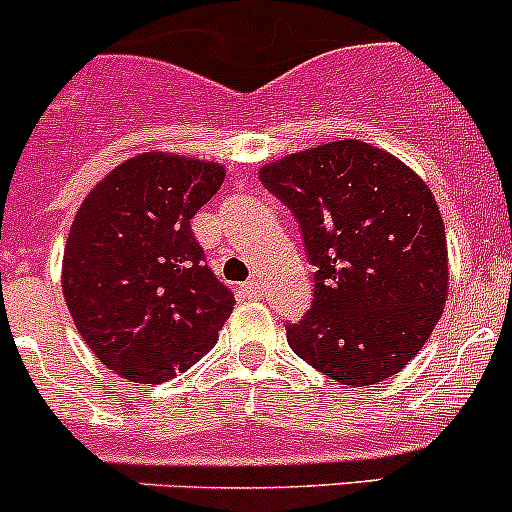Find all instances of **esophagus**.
Instances as JSON below:
<instances>
[{
	"instance_id": "34e87169",
	"label": "esophagus",
	"mask_w": 512,
	"mask_h": 512,
	"mask_svg": "<svg viewBox=\"0 0 512 512\" xmlns=\"http://www.w3.org/2000/svg\"><path fill=\"white\" fill-rule=\"evenodd\" d=\"M242 294H245L247 299H260L262 294H265V289H262V285L257 280H250L242 285Z\"/></svg>"
}]
</instances>
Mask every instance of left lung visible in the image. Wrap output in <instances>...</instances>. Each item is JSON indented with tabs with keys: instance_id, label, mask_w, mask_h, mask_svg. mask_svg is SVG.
I'll list each match as a JSON object with an SVG mask.
<instances>
[{
	"instance_id": "8db88e82",
	"label": "left lung",
	"mask_w": 512,
	"mask_h": 512,
	"mask_svg": "<svg viewBox=\"0 0 512 512\" xmlns=\"http://www.w3.org/2000/svg\"><path fill=\"white\" fill-rule=\"evenodd\" d=\"M292 208L314 272V304L287 342L347 386L399 374L421 352L448 299L441 210L414 168L344 138L260 165Z\"/></svg>"
}]
</instances>
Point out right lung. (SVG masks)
<instances>
[{"label": "right lung", "instance_id": "right-lung-1", "mask_svg": "<svg viewBox=\"0 0 512 512\" xmlns=\"http://www.w3.org/2000/svg\"><path fill=\"white\" fill-rule=\"evenodd\" d=\"M225 165L148 151L108 170L76 210L61 289L101 364L136 384L183 374L213 349L235 297L205 265L190 220Z\"/></svg>", "mask_w": 512, "mask_h": 512}]
</instances>
